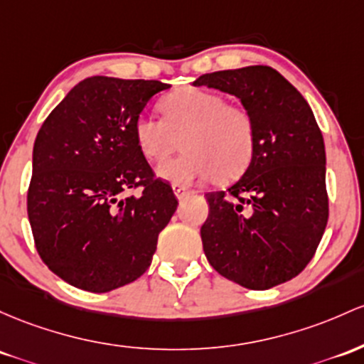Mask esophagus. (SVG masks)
<instances>
[{"label": "esophagus", "instance_id": "1", "mask_svg": "<svg viewBox=\"0 0 364 364\" xmlns=\"http://www.w3.org/2000/svg\"><path fill=\"white\" fill-rule=\"evenodd\" d=\"M173 191H174V195H176V198H178V200H183V198L188 197V195L191 193V191L183 185H173Z\"/></svg>", "mask_w": 364, "mask_h": 364}]
</instances>
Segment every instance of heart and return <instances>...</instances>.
<instances>
[{
  "instance_id": "heart-1",
  "label": "heart",
  "mask_w": 364,
  "mask_h": 364,
  "mask_svg": "<svg viewBox=\"0 0 364 364\" xmlns=\"http://www.w3.org/2000/svg\"><path fill=\"white\" fill-rule=\"evenodd\" d=\"M162 119L138 115L133 134L139 151L161 162L178 150L183 154L157 167L159 178L174 185H190L214 178L230 181L249 167L255 150L252 115L225 97L202 87H179L159 103Z\"/></svg>"
}]
</instances>
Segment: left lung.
<instances>
[{"label":"left lung","instance_id":"left-lung-1","mask_svg":"<svg viewBox=\"0 0 364 364\" xmlns=\"http://www.w3.org/2000/svg\"><path fill=\"white\" fill-rule=\"evenodd\" d=\"M193 86L237 97L255 126L254 157L242 178L205 193L207 261L250 290L289 282L313 259L328 221L325 143L313 110L267 65L203 74Z\"/></svg>","mask_w":364,"mask_h":364}]
</instances>
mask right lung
I'll list each match as a JSON object with an SVG mask.
<instances>
[{"instance_id": "right-lung-1", "label": "right lung", "mask_w": 364, "mask_h": 364, "mask_svg": "<svg viewBox=\"0 0 364 364\" xmlns=\"http://www.w3.org/2000/svg\"><path fill=\"white\" fill-rule=\"evenodd\" d=\"M169 87L93 75L72 87L36 136L27 214L43 262L72 287L110 292L149 269L178 200L154 178L133 127ZM138 186L141 196L123 197Z\"/></svg>"}]
</instances>
